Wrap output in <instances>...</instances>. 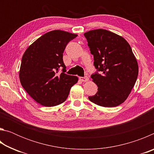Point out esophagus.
Listing matches in <instances>:
<instances>
[{
  "instance_id": "esophagus-1",
  "label": "esophagus",
  "mask_w": 154,
  "mask_h": 154,
  "mask_svg": "<svg viewBox=\"0 0 154 154\" xmlns=\"http://www.w3.org/2000/svg\"><path fill=\"white\" fill-rule=\"evenodd\" d=\"M80 80L82 81V82H87L88 80H89V79H88V77H79Z\"/></svg>"
}]
</instances>
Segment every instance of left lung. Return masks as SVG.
Instances as JSON below:
<instances>
[{"label": "left lung", "mask_w": 154, "mask_h": 154, "mask_svg": "<svg viewBox=\"0 0 154 154\" xmlns=\"http://www.w3.org/2000/svg\"><path fill=\"white\" fill-rule=\"evenodd\" d=\"M94 65L101 74L91 75L98 86L91 102L104 107H114L123 103L136 82L139 66L129 43L122 36L104 29L84 33Z\"/></svg>", "instance_id": "obj_1"}]
</instances>
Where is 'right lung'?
<instances>
[{"mask_svg":"<svg viewBox=\"0 0 154 154\" xmlns=\"http://www.w3.org/2000/svg\"><path fill=\"white\" fill-rule=\"evenodd\" d=\"M77 35L52 30L37 38L25 51L21 62V84L36 103L54 106L64 103L78 77L65 74L63 53L67 43ZM62 67L63 72L57 73Z\"/></svg>","mask_w":154,"mask_h":154,"instance_id":"1","label":"right lung"}]
</instances>
